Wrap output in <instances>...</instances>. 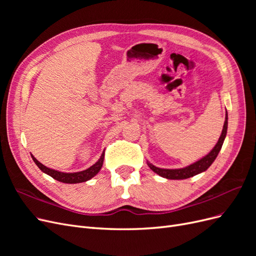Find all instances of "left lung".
Here are the masks:
<instances>
[{"label":"left lung","instance_id":"1","mask_svg":"<svg viewBox=\"0 0 256 256\" xmlns=\"http://www.w3.org/2000/svg\"><path fill=\"white\" fill-rule=\"evenodd\" d=\"M226 132H228V112L226 114V120H224L222 134L219 138L218 142H216V144L210 150V152H208L206 156H204L202 159H200L196 162H194V164H192L186 168H172V170L171 168H161L154 166L148 161H147V166H148L150 168V170H152L154 173L158 174L161 177L166 178V180H186V178L198 175L200 173L206 171V170L212 164V162L214 161L216 156H218V154L223 145L224 138H226Z\"/></svg>","mask_w":256,"mask_h":256}]
</instances>
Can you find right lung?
Returning <instances> with one entry per match:
<instances>
[{"label": "right lung", "mask_w": 256, "mask_h": 256, "mask_svg": "<svg viewBox=\"0 0 256 256\" xmlns=\"http://www.w3.org/2000/svg\"><path fill=\"white\" fill-rule=\"evenodd\" d=\"M30 156H32V159L34 160L36 166L40 168L44 173L51 176L52 178H54V180H56L60 182H65V184H79V182H88L90 180V178H92L95 175L98 174V172L102 170V166L104 164V152L102 154V156H100V158L98 159V161L95 164H92L90 168L84 170V171L76 172V173H64V172L56 171V170L47 168L44 164H42L40 162L33 156V154H30Z\"/></svg>", "instance_id": "obj_1"}]
</instances>
